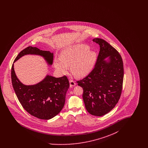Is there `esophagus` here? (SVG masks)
I'll return each instance as SVG.
<instances>
[{"instance_id":"obj_1","label":"esophagus","mask_w":148,"mask_h":148,"mask_svg":"<svg viewBox=\"0 0 148 148\" xmlns=\"http://www.w3.org/2000/svg\"><path fill=\"white\" fill-rule=\"evenodd\" d=\"M69 82H70V86H71V87L74 86L76 85L75 82L74 81V80H72V79H70V80H69Z\"/></svg>"}]
</instances>
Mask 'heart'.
Listing matches in <instances>:
<instances>
[{"mask_svg": "<svg viewBox=\"0 0 148 148\" xmlns=\"http://www.w3.org/2000/svg\"><path fill=\"white\" fill-rule=\"evenodd\" d=\"M97 58V53L90 50V47L85 44H75L63 50L60 57H56L54 65L56 70L66 74L71 64L72 73L77 77L88 75L94 67Z\"/></svg>", "mask_w": 148, "mask_h": 148, "instance_id": "b5f03b06", "label": "heart"}]
</instances>
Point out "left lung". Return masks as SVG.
Masks as SVG:
<instances>
[{
  "label": "left lung",
  "instance_id": "8db88e82",
  "mask_svg": "<svg viewBox=\"0 0 148 148\" xmlns=\"http://www.w3.org/2000/svg\"><path fill=\"white\" fill-rule=\"evenodd\" d=\"M100 51L94 68L77 84L83 89L85 106L92 115L101 116L111 111L119 100L124 68L119 53L104 40L92 39Z\"/></svg>",
  "mask_w": 148,
  "mask_h": 148
}]
</instances>
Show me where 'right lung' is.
Listing matches in <instances>:
<instances>
[{"instance_id": "right-lung-1", "label": "right lung", "mask_w": 148, "mask_h": 148, "mask_svg": "<svg viewBox=\"0 0 148 148\" xmlns=\"http://www.w3.org/2000/svg\"><path fill=\"white\" fill-rule=\"evenodd\" d=\"M27 55L42 56L47 64H53V53L29 47L16 57L14 63ZM12 82L14 92L23 108L30 115L40 119L49 120L60 112L65 104L69 82L66 76L56 77L47 74L40 82L25 85L16 77L12 65Z\"/></svg>"}]
</instances>
